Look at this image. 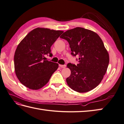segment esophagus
<instances>
[{
  "instance_id": "obj_1",
  "label": "esophagus",
  "mask_w": 124,
  "mask_h": 124,
  "mask_svg": "<svg viewBox=\"0 0 124 124\" xmlns=\"http://www.w3.org/2000/svg\"><path fill=\"white\" fill-rule=\"evenodd\" d=\"M59 66L61 68H65L66 66V65H59Z\"/></svg>"
}]
</instances>
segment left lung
Segmentation results:
<instances>
[{"label": "left lung", "mask_w": 124, "mask_h": 124, "mask_svg": "<svg viewBox=\"0 0 124 124\" xmlns=\"http://www.w3.org/2000/svg\"><path fill=\"white\" fill-rule=\"evenodd\" d=\"M60 38L68 41L71 54L78 57V64L67 65L71 71L66 78L68 86L79 93L94 89L103 79L109 62L100 37L91 30L78 27L66 31Z\"/></svg>", "instance_id": "obj_1"}]
</instances>
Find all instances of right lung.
I'll use <instances>...</instances> for the list:
<instances>
[{
  "label": "right lung",
  "instance_id": "obj_1",
  "mask_svg": "<svg viewBox=\"0 0 124 124\" xmlns=\"http://www.w3.org/2000/svg\"><path fill=\"white\" fill-rule=\"evenodd\" d=\"M46 28L33 30L19 43L16 49L14 67L21 83L31 90H38L48 83L58 64L45 59L52 57L50 48L62 33Z\"/></svg>",
  "mask_w": 124,
  "mask_h": 124
}]
</instances>
